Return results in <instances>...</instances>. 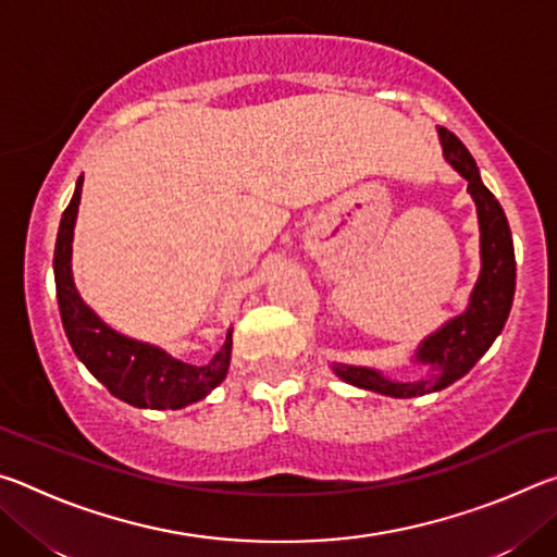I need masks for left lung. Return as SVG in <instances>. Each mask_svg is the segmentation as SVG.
Masks as SVG:
<instances>
[{
    "label": "left lung",
    "instance_id": "8db88e82",
    "mask_svg": "<svg viewBox=\"0 0 557 557\" xmlns=\"http://www.w3.org/2000/svg\"><path fill=\"white\" fill-rule=\"evenodd\" d=\"M437 132L445 159L467 178V191L476 203L479 231H482V272H479L476 285L471 289L467 312L449 319L414 351V361L428 366V373L422 379L398 383L385 379L381 371L363 369V366H332L342 381L358 385V388L391 395V398H418V395L447 388L461 375H467L479 358L488 351L494 338L502 334L513 305L516 256L506 213L502 203L494 199V194L484 186L474 157L459 143V137L445 127H437Z\"/></svg>",
    "mask_w": 557,
    "mask_h": 557
}]
</instances>
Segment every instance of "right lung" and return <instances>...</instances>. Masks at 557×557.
I'll return each instance as SVG.
<instances>
[{
  "label": "right lung",
  "instance_id": "right-lung-1",
  "mask_svg": "<svg viewBox=\"0 0 557 557\" xmlns=\"http://www.w3.org/2000/svg\"><path fill=\"white\" fill-rule=\"evenodd\" d=\"M81 191L83 176L75 184L69 209L61 215L53 250L55 297H59L61 322L75 356L115 398L135 405V408L178 410L206 398L228 373L233 329H228L225 344L211 361L186 363L169 356L164 348L122 336L102 322L73 285L71 252Z\"/></svg>",
  "mask_w": 557,
  "mask_h": 557
}]
</instances>
